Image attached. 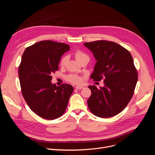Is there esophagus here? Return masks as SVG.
<instances>
[{"label": "esophagus", "mask_w": 155, "mask_h": 155, "mask_svg": "<svg viewBox=\"0 0 155 155\" xmlns=\"http://www.w3.org/2000/svg\"><path fill=\"white\" fill-rule=\"evenodd\" d=\"M76 88L78 89V90H80V89L83 88V86H77V87H76Z\"/></svg>", "instance_id": "34e87169"}]
</instances>
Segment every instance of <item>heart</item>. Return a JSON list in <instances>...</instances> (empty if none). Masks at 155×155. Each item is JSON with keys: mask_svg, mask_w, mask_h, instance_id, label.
Listing matches in <instances>:
<instances>
[{"mask_svg": "<svg viewBox=\"0 0 155 155\" xmlns=\"http://www.w3.org/2000/svg\"><path fill=\"white\" fill-rule=\"evenodd\" d=\"M74 56L78 63L80 62L81 61H82L84 59H86V58L88 59V56L85 53H83V51L80 50H77L74 54ZM68 58L67 56H64V57L62 58L59 63L61 66V67L65 66V64H67L68 61ZM65 79H66V80L67 81L71 83L72 84H75V85H79V84H81L83 81L82 78L76 74H69L66 76Z\"/></svg>", "mask_w": 155, "mask_h": 155, "instance_id": "b5f03b06", "label": "heart"}]
</instances>
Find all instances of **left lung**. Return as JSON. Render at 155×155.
Segmentation results:
<instances>
[{
  "mask_svg": "<svg viewBox=\"0 0 155 155\" xmlns=\"http://www.w3.org/2000/svg\"><path fill=\"white\" fill-rule=\"evenodd\" d=\"M97 61L91 76L93 80L104 79V87L89 86L91 96L87 104L93 114L109 118L122 111L132 98L138 73L132 55L114 42L96 41L84 43Z\"/></svg>",
  "mask_w": 155,
  "mask_h": 155,
  "instance_id": "left-lung-1",
  "label": "left lung"
}]
</instances>
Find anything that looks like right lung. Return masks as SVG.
<instances>
[{"mask_svg":"<svg viewBox=\"0 0 155 155\" xmlns=\"http://www.w3.org/2000/svg\"><path fill=\"white\" fill-rule=\"evenodd\" d=\"M69 50L67 44L42 41L27 47L22 54L18 67L22 94L30 109L44 119L61 116L73 92L72 85L57 87L51 82L61 58Z\"/></svg>","mask_w":155,"mask_h":155,"instance_id":"right-lung-1","label":"right lung"}]
</instances>
